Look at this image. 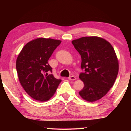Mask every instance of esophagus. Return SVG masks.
<instances>
[{
    "label": "esophagus",
    "instance_id": "obj_1",
    "mask_svg": "<svg viewBox=\"0 0 131 131\" xmlns=\"http://www.w3.org/2000/svg\"><path fill=\"white\" fill-rule=\"evenodd\" d=\"M68 79L70 80H76V77L74 76H70L68 77Z\"/></svg>",
    "mask_w": 131,
    "mask_h": 131
}]
</instances>
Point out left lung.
Segmentation results:
<instances>
[{"instance_id": "1", "label": "left lung", "mask_w": 131, "mask_h": 131, "mask_svg": "<svg viewBox=\"0 0 131 131\" xmlns=\"http://www.w3.org/2000/svg\"><path fill=\"white\" fill-rule=\"evenodd\" d=\"M81 55L79 78L84 88L79 94L85 100L94 102L107 94L113 87L118 72V62L109 42L96 36L83 37L72 41Z\"/></svg>"}]
</instances>
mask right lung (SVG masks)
I'll return each mask as SVG.
<instances>
[{"label": "right lung", "instance_id": "1", "mask_svg": "<svg viewBox=\"0 0 131 131\" xmlns=\"http://www.w3.org/2000/svg\"><path fill=\"white\" fill-rule=\"evenodd\" d=\"M61 43V40L52 39H35L26 44L18 56L16 69L19 82L35 100H49L62 81L48 74L52 72L48 59Z\"/></svg>", "mask_w": 131, "mask_h": 131}]
</instances>
